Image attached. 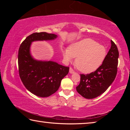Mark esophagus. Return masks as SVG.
I'll list each match as a JSON object with an SVG mask.
<instances>
[{
  "mask_svg": "<svg viewBox=\"0 0 130 130\" xmlns=\"http://www.w3.org/2000/svg\"><path fill=\"white\" fill-rule=\"evenodd\" d=\"M69 73L70 74H73V73H74V71L73 69H72V68H70V69H69Z\"/></svg>",
  "mask_w": 130,
  "mask_h": 130,
  "instance_id": "obj_1",
  "label": "esophagus"
}]
</instances>
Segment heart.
<instances>
[{"instance_id": "heart-1", "label": "heart", "mask_w": 130, "mask_h": 130, "mask_svg": "<svg viewBox=\"0 0 130 130\" xmlns=\"http://www.w3.org/2000/svg\"><path fill=\"white\" fill-rule=\"evenodd\" d=\"M107 54L106 47L91 38L76 42L68 49L63 50V57L66 62H70L73 57H76V67L84 73H92L99 68Z\"/></svg>"}]
</instances>
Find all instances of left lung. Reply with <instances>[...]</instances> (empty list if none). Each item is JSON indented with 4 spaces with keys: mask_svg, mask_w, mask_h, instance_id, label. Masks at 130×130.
Instances as JSON below:
<instances>
[{
    "mask_svg": "<svg viewBox=\"0 0 130 130\" xmlns=\"http://www.w3.org/2000/svg\"><path fill=\"white\" fill-rule=\"evenodd\" d=\"M111 46L102 66L90 74H80V83L76 90L85 99H91L100 96L108 88L117 74L119 52L111 41Z\"/></svg>",
    "mask_w": 130,
    "mask_h": 130,
    "instance_id": "left-lung-1",
    "label": "left lung"
}]
</instances>
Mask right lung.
Wrapping results in <instances>:
<instances>
[{
  "mask_svg": "<svg viewBox=\"0 0 130 130\" xmlns=\"http://www.w3.org/2000/svg\"><path fill=\"white\" fill-rule=\"evenodd\" d=\"M57 37L46 32H34L24 40L19 49L18 67L21 80L28 91L41 98L49 97L58 89L69 68L54 61L36 60L31 54V45L34 41L54 40Z\"/></svg>",
  "mask_w": 130,
  "mask_h": 130,
  "instance_id": "add662e5",
  "label": "right lung"
}]
</instances>
